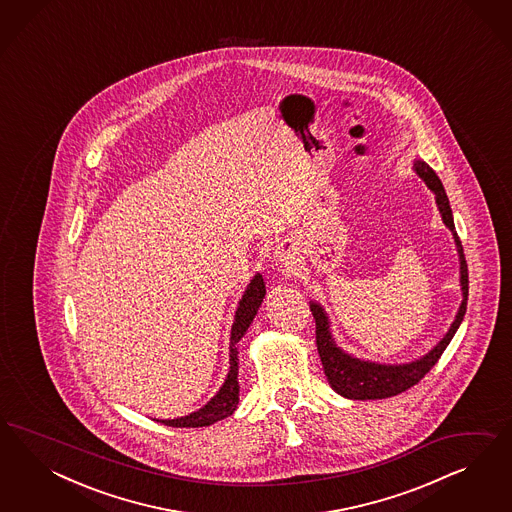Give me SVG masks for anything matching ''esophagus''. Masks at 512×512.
I'll use <instances>...</instances> for the list:
<instances>
[{
  "mask_svg": "<svg viewBox=\"0 0 512 512\" xmlns=\"http://www.w3.org/2000/svg\"><path fill=\"white\" fill-rule=\"evenodd\" d=\"M274 257H276V261H278L281 266H287V268H293L296 264V248L293 242H289V240H285V242H281L274 249Z\"/></svg>",
  "mask_w": 512,
  "mask_h": 512,
  "instance_id": "34e87169",
  "label": "esophagus"
}]
</instances>
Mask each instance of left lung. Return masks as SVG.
I'll use <instances>...</instances> for the list:
<instances>
[{
  "label": "left lung",
  "instance_id": "1",
  "mask_svg": "<svg viewBox=\"0 0 512 512\" xmlns=\"http://www.w3.org/2000/svg\"><path fill=\"white\" fill-rule=\"evenodd\" d=\"M413 171L419 174L420 180L435 195V204L439 208V214L443 223L447 225L456 251L460 259V289H462V304L458 308V313L450 325L449 332L439 340L434 349H430L426 355L405 362V364H381V362H372L364 358L353 357L345 353L340 345L334 340L332 330H330V319L325 308L319 302H310V310L315 319V334H317V351L323 362L326 379L330 383L332 390H336L340 396L347 400H383L396 394H402L407 388L417 385L420 379L430 372L435 366V362L443 355L447 349L450 340L454 338L456 330L464 321L465 310H467V293H469V279H467V263H465L464 248L462 242L454 229V217L450 210L449 197L445 193V187L441 184L439 176L432 171V167L422 161L415 159Z\"/></svg>",
  "mask_w": 512,
  "mask_h": 512
}]
</instances>
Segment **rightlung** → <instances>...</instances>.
<instances>
[{"instance_id":"right-lung-1","label":"right lung","mask_w":512,"mask_h":512,"mask_svg":"<svg viewBox=\"0 0 512 512\" xmlns=\"http://www.w3.org/2000/svg\"><path fill=\"white\" fill-rule=\"evenodd\" d=\"M266 295L263 276L255 274L249 281L244 295L240 298L236 311H234L233 328H231V341H229V373L219 387L216 396L202 405L199 411H193L186 417L178 419L159 420L165 426L172 428H201V426H210L217 420L227 419L236 411V405L240 400V385H238V347L244 334L248 332L249 325L253 323L257 311L263 304V298Z\"/></svg>"}]
</instances>
